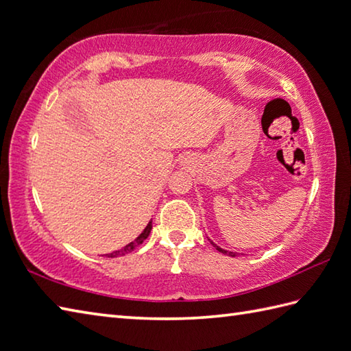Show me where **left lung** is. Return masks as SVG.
<instances>
[{"mask_svg":"<svg viewBox=\"0 0 351 351\" xmlns=\"http://www.w3.org/2000/svg\"><path fill=\"white\" fill-rule=\"evenodd\" d=\"M210 243H213V245L219 251V252H223V254H226V256H230V257H236V252H232V251H227V250H223V248H219L218 245H215V243L214 242H210Z\"/></svg>","mask_w":351,"mask_h":351,"instance_id":"1","label":"left lung"}]
</instances>
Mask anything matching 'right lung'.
<instances>
[{
    "label": "right lung",
    "instance_id": "add662e5",
    "mask_svg": "<svg viewBox=\"0 0 351 351\" xmlns=\"http://www.w3.org/2000/svg\"><path fill=\"white\" fill-rule=\"evenodd\" d=\"M151 229H152V221H149L148 223V226L145 227V230L137 236V238L133 241V242H130L128 245H125L124 248H121V250H118V251H113V252H110V254H108V257H118V256H125V254H128V252H132L136 247H138L141 245V243L148 238L149 236V233H151Z\"/></svg>",
    "mask_w": 351,
    "mask_h": 351
}]
</instances>
